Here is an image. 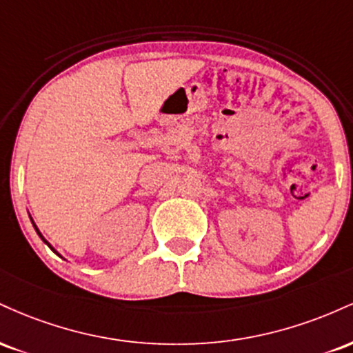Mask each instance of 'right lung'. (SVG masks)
<instances>
[{
	"instance_id": "obj_1",
	"label": "right lung",
	"mask_w": 353,
	"mask_h": 353,
	"mask_svg": "<svg viewBox=\"0 0 353 353\" xmlns=\"http://www.w3.org/2000/svg\"><path fill=\"white\" fill-rule=\"evenodd\" d=\"M33 225H34V222H33ZM34 229H36V232H38V234H39V237H41V239H43V241H44V242H46V239H44V237L41 236V232H39V230H38V228H36V225H34ZM46 244H48V242H46ZM48 245H50V244H48ZM50 247H51V245H50ZM51 249H52V247H51Z\"/></svg>"
}]
</instances>
